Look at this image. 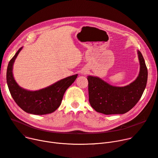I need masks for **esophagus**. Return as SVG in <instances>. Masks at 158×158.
Returning <instances> with one entry per match:
<instances>
[{
  "label": "esophagus",
  "mask_w": 158,
  "mask_h": 158,
  "mask_svg": "<svg viewBox=\"0 0 158 158\" xmlns=\"http://www.w3.org/2000/svg\"><path fill=\"white\" fill-rule=\"evenodd\" d=\"M86 70H84V71H82L81 73H82V74H84V75H85V74H86Z\"/></svg>",
  "instance_id": "1"
}]
</instances>
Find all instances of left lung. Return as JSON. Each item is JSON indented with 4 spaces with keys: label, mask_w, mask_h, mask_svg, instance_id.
<instances>
[{
    "label": "left lung",
    "mask_w": 158,
    "mask_h": 158,
    "mask_svg": "<svg viewBox=\"0 0 158 158\" xmlns=\"http://www.w3.org/2000/svg\"><path fill=\"white\" fill-rule=\"evenodd\" d=\"M140 71L136 79L124 86H115L102 79L88 76L89 102L97 112L106 115L123 114L130 110L140 99L145 89L148 72L139 50Z\"/></svg>",
    "instance_id": "obj_1"
}]
</instances>
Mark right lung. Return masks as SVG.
Segmentation results:
<instances>
[{
	"mask_svg": "<svg viewBox=\"0 0 158 158\" xmlns=\"http://www.w3.org/2000/svg\"><path fill=\"white\" fill-rule=\"evenodd\" d=\"M22 49L23 47L18 49L7 66L6 80L10 94L18 106L27 113L44 115L55 112L61 105L65 92L75 81L78 74L62 79L39 90L25 89L18 85L13 73L14 63Z\"/></svg>",
	"mask_w": 158,
	"mask_h": 158,
	"instance_id": "right-lung-1",
	"label": "right lung"
}]
</instances>
